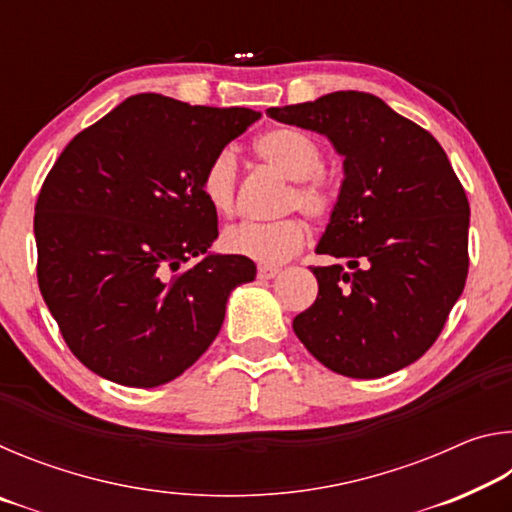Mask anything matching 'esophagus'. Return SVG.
<instances>
[{
  "instance_id": "34e87169",
  "label": "esophagus",
  "mask_w": 512,
  "mask_h": 512,
  "mask_svg": "<svg viewBox=\"0 0 512 512\" xmlns=\"http://www.w3.org/2000/svg\"><path fill=\"white\" fill-rule=\"evenodd\" d=\"M275 275H280V268H275V266H259V271H257L259 280H273Z\"/></svg>"
}]
</instances>
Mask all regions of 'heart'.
<instances>
[{
	"label": "heart",
	"mask_w": 512,
	"mask_h": 512,
	"mask_svg": "<svg viewBox=\"0 0 512 512\" xmlns=\"http://www.w3.org/2000/svg\"><path fill=\"white\" fill-rule=\"evenodd\" d=\"M255 151L268 167L291 180L284 196L287 210H298L314 221H327L341 198L334 173L323 169V146L314 135L293 126H277L255 140ZM239 185V160L232 149H221L207 162L201 192L216 214L235 212ZM223 248L230 255L255 264L277 266L298 255L307 244V230L298 219L275 223H239L223 232Z\"/></svg>",
	"instance_id": "obj_1"
}]
</instances>
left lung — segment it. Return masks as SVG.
Instances as JSON below:
<instances>
[{"label": "left lung", "mask_w": 512, "mask_h": 512, "mask_svg": "<svg viewBox=\"0 0 512 512\" xmlns=\"http://www.w3.org/2000/svg\"><path fill=\"white\" fill-rule=\"evenodd\" d=\"M268 117L325 135L343 185L318 241V298L293 332L329 370L375 379L418 361L463 293L470 203L443 146L368 92H332Z\"/></svg>", "instance_id": "obj_1"}]
</instances>
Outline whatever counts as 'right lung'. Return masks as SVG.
<instances>
[{
  "instance_id": "1",
  "label": "right lung",
  "mask_w": 512,
  "mask_h": 512,
  "mask_svg": "<svg viewBox=\"0 0 512 512\" xmlns=\"http://www.w3.org/2000/svg\"><path fill=\"white\" fill-rule=\"evenodd\" d=\"M259 112L135 94L65 146L38 194V287L67 348L121 386L196 363L230 291L257 268L207 253L219 237L201 176ZM199 262L189 269V258Z\"/></svg>"
}]
</instances>
